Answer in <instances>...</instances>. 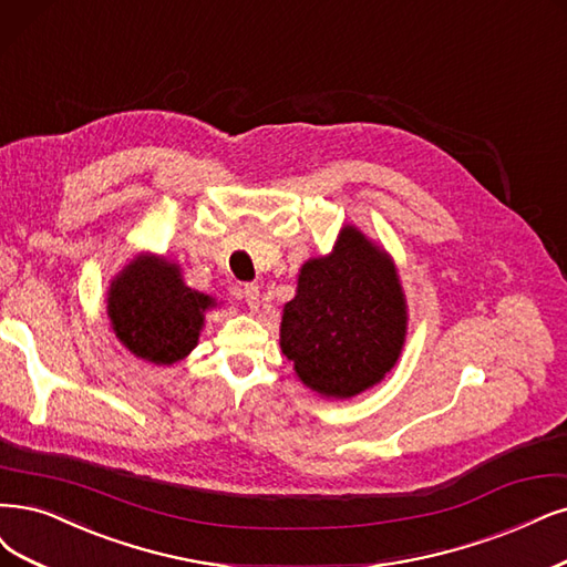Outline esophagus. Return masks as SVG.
Instances as JSON below:
<instances>
[{"label": "esophagus", "instance_id": "obj_1", "mask_svg": "<svg viewBox=\"0 0 567 567\" xmlns=\"http://www.w3.org/2000/svg\"><path fill=\"white\" fill-rule=\"evenodd\" d=\"M243 299H245V303H247V308H249L251 312L259 310V299H261L259 287H257V285H245V287H243Z\"/></svg>", "mask_w": 567, "mask_h": 567}]
</instances>
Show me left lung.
Returning a JSON list of instances; mask_svg holds the SVG:
<instances>
[{
	"mask_svg": "<svg viewBox=\"0 0 567 567\" xmlns=\"http://www.w3.org/2000/svg\"><path fill=\"white\" fill-rule=\"evenodd\" d=\"M406 299L388 251L343 226L333 251L301 266L280 348L306 388L350 400L385 379L406 339Z\"/></svg>",
	"mask_w": 567,
	"mask_h": 567,
	"instance_id": "left-lung-1",
	"label": "left lung"
}]
</instances>
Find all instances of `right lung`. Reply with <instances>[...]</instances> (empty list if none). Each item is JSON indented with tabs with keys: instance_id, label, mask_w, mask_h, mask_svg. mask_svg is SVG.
<instances>
[{
	"instance_id": "1",
	"label": "right lung",
	"mask_w": 567,
	"mask_h": 567,
	"mask_svg": "<svg viewBox=\"0 0 567 567\" xmlns=\"http://www.w3.org/2000/svg\"><path fill=\"white\" fill-rule=\"evenodd\" d=\"M217 301L182 280L165 257L140 255L112 280L107 318L116 339L135 358L158 367L184 360L198 346L205 310Z\"/></svg>"
}]
</instances>
